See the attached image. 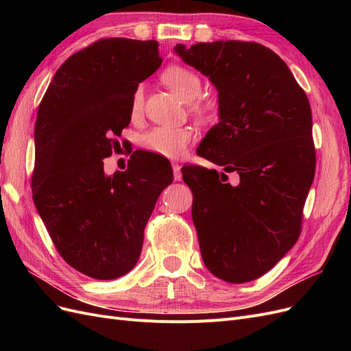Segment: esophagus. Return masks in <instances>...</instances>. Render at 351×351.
<instances>
[{
	"label": "esophagus",
	"mask_w": 351,
	"mask_h": 351,
	"mask_svg": "<svg viewBox=\"0 0 351 351\" xmlns=\"http://www.w3.org/2000/svg\"><path fill=\"white\" fill-rule=\"evenodd\" d=\"M173 174H174V180H182V167H180L177 162L173 164Z\"/></svg>",
	"instance_id": "1"
}]
</instances>
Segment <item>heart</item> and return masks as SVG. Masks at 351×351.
Returning a JSON list of instances; mask_svg holds the SVG:
<instances>
[{
    "label": "heart",
    "mask_w": 351,
    "mask_h": 351,
    "mask_svg": "<svg viewBox=\"0 0 351 351\" xmlns=\"http://www.w3.org/2000/svg\"><path fill=\"white\" fill-rule=\"evenodd\" d=\"M162 82L176 95L186 102L197 99L202 93V79L199 74L183 66H171L164 70ZM143 108V88L142 84L136 86L132 95L130 111L132 115H139ZM193 110L196 112H204L200 104L193 102ZM192 141V130L186 127H167L156 125L147 130L141 137V145L145 151L152 152L154 155L176 159L183 156L187 151V146Z\"/></svg>",
    "instance_id": "b5f03b06"
}]
</instances>
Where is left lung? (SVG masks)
Returning a JSON list of instances; mask_svg holds the SVG:
<instances>
[{
  "mask_svg": "<svg viewBox=\"0 0 351 351\" xmlns=\"http://www.w3.org/2000/svg\"><path fill=\"white\" fill-rule=\"evenodd\" d=\"M177 54L218 89L219 123L197 155L237 173L184 165L202 259L232 284L256 280L289 252L302 231L316 167L312 111L285 62L256 42L178 44Z\"/></svg>",
  "mask_w": 351,
  "mask_h": 351,
  "instance_id": "obj_1",
  "label": "left lung"
}]
</instances>
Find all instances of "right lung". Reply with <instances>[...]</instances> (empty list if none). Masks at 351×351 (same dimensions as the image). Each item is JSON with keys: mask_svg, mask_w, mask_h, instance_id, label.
Masks as SVG:
<instances>
[{"mask_svg": "<svg viewBox=\"0 0 351 351\" xmlns=\"http://www.w3.org/2000/svg\"><path fill=\"white\" fill-rule=\"evenodd\" d=\"M156 40L105 38L67 58L42 98L35 124L34 204L60 256L95 280L133 269L145 227L173 168L133 152L125 171L104 158L132 120L137 84L161 66Z\"/></svg>", "mask_w": 351, "mask_h": 351, "instance_id": "obj_1", "label": "right lung"}]
</instances>
